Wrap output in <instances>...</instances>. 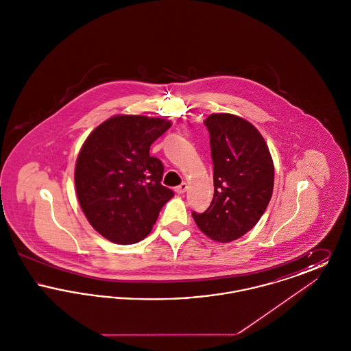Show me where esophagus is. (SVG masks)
Instances as JSON below:
<instances>
[{"label":"esophagus","instance_id":"obj_1","mask_svg":"<svg viewBox=\"0 0 351 351\" xmlns=\"http://www.w3.org/2000/svg\"><path fill=\"white\" fill-rule=\"evenodd\" d=\"M186 189H188V184L186 183H182L180 185L175 186V192H176V193H179V195L184 193Z\"/></svg>","mask_w":351,"mask_h":351}]
</instances>
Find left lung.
I'll use <instances>...</instances> for the list:
<instances>
[{"label": "left lung", "mask_w": 351, "mask_h": 351, "mask_svg": "<svg viewBox=\"0 0 351 351\" xmlns=\"http://www.w3.org/2000/svg\"><path fill=\"white\" fill-rule=\"evenodd\" d=\"M210 135L215 195L204 213H192L210 239L229 243L250 232L263 216L274 191V162L258 129L229 113L204 121Z\"/></svg>", "instance_id": "8db88e82"}]
</instances>
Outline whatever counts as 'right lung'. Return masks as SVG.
<instances>
[{
    "mask_svg": "<svg viewBox=\"0 0 351 351\" xmlns=\"http://www.w3.org/2000/svg\"><path fill=\"white\" fill-rule=\"evenodd\" d=\"M171 121L118 114L88 135L75 167L79 204L93 229L118 245L150 234L173 192L162 185L165 167L150 146Z\"/></svg>",
    "mask_w": 351,
    "mask_h": 351,
    "instance_id": "obj_1",
    "label": "right lung"
}]
</instances>
